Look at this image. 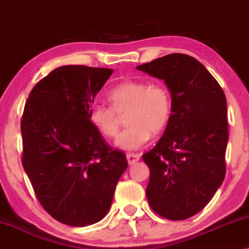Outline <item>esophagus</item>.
I'll use <instances>...</instances> for the list:
<instances>
[{"instance_id": "1", "label": "esophagus", "mask_w": 249, "mask_h": 249, "mask_svg": "<svg viewBox=\"0 0 249 249\" xmlns=\"http://www.w3.org/2000/svg\"><path fill=\"white\" fill-rule=\"evenodd\" d=\"M139 159L141 158H139V155H137V154H127V161L130 165L135 164L136 162H138Z\"/></svg>"}]
</instances>
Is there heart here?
Returning a JSON list of instances; mask_svg holds the SVG:
<instances>
[{"mask_svg": "<svg viewBox=\"0 0 249 249\" xmlns=\"http://www.w3.org/2000/svg\"><path fill=\"white\" fill-rule=\"evenodd\" d=\"M111 107L96 105L89 119L107 138L117 135L120 118L124 114L128 125L119 134L115 145L124 151L142 148L152 134L164 129L171 117L172 102L169 90L159 84L147 85L141 80H124L107 93Z\"/></svg>", "mask_w": 249, "mask_h": 249, "instance_id": "1", "label": "heart"}]
</instances>
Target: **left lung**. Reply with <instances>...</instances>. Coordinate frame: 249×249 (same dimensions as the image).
I'll return each mask as SVG.
<instances>
[{
	"label": "left lung",
	"mask_w": 249,
	"mask_h": 249,
	"mask_svg": "<svg viewBox=\"0 0 249 249\" xmlns=\"http://www.w3.org/2000/svg\"><path fill=\"white\" fill-rule=\"evenodd\" d=\"M137 69L164 80L172 102L164 134L142 154L149 168V206L165 219H188L209 204L226 176V95L209 70L187 54H169Z\"/></svg>",
	"instance_id": "left-lung-1"
}]
</instances>
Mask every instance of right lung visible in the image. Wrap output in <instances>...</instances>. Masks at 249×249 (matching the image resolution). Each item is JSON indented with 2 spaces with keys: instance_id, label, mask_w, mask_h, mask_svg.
Wrapping results in <instances>:
<instances>
[{
  "instance_id": "right-lung-1",
  "label": "right lung",
  "mask_w": 249,
  "mask_h": 249,
  "mask_svg": "<svg viewBox=\"0 0 249 249\" xmlns=\"http://www.w3.org/2000/svg\"><path fill=\"white\" fill-rule=\"evenodd\" d=\"M112 69L64 66L30 91L21 118L22 166L51 216L85 227L107 215L128 162L89 119Z\"/></svg>"
}]
</instances>
